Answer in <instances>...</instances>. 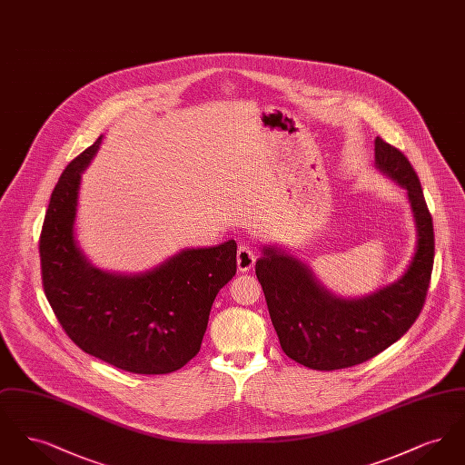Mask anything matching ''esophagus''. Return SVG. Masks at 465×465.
<instances>
[{"label":"esophagus","mask_w":465,"mask_h":465,"mask_svg":"<svg viewBox=\"0 0 465 465\" xmlns=\"http://www.w3.org/2000/svg\"><path fill=\"white\" fill-rule=\"evenodd\" d=\"M256 263V254L254 251L247 245V243H241L239 251H237V268L241 272H249Z\"/></svg>","instance_id":"34e87169"}]
</instances>
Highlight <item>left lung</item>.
<instances>
[{"instance_id":"1","label":"left lung","mask_w":465,"mask_h":465,"mask_svg":"<svg viewBox=\"0 0 465 465\" xmlns=\"http://www.w3.org/2000/svg\"><path fill=\"white\" fill-rule=\"evenodd\" d=\"M376 167L408 190L417 223V252L398 282L361 300H340L294 258L265 247L256 277L282 351L317 371L343 370L383 352L408 331L425 303L434 265V226L420 179L396 146L375 139Z\"/></svg>"}]
</instances>
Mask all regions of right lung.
<instances>
[{
	"instance_id": "right-lung-1",
	"label": "right lung",
	"mask_w": 465,
	"mask_h": 465,
	"mask_svg": "<svg viewBox=\"0 0 465 465\" xmlns=\"http://www.w3.org/2000/svg\"><path fill=\"white\" fill-rule=\"evenodd\" d=\"M103 135L59 177L40 235L44 291L87 354L137 375H167L199 354L211 307L237 272L235 241L181 251L141 275L94 268L74 242L78 188Z\"/></svg>"
}]
</instances>
